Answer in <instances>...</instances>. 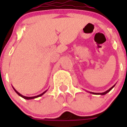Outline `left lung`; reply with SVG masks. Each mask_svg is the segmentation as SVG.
<instances>
[{"instance_id":"obj_1","label":"left lung","mask_w":127,"mask_h":127,"mask_svg":"<svg viewBox=\"0 0 127 127\" xmlns=\"http://www.w3.org/2000/svg\"><path fill=\"white\" fill-rule=\"evenodd\" d=\"M114 86H115V85H113V86H112L111 88H109V89L108 90L105 91V92H103V93H94V92H90V94H95V95H105V94H107V93H108V92H109L111 90L113 89V88H114Z\"/></svg>"}]
</instances>
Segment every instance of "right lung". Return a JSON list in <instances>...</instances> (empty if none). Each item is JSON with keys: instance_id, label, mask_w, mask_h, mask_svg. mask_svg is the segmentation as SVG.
Segmentation results:
<instances>
[{"instance_id": "obj_1", "label": "right lung", "mask_w": 127, "mask_h": 127, "mask_svg": "<svg viewBox=\"0 0 127 127\" xmlns=\"http://www.w3.org/2000/svg\"><path fill=\"white\" fill-rule=\"evenodd\" d=\"M13 89H14V90L15 91V92H16V94H17L18 95H19V96H20V97H22V98H25V99H27V100H30V99H33V98H37V97H41V96H42V95H43V94H45V93L46 92H47V90H46L45 92H44L43 93H42V94H40V95H37V96H34V97H26V96H23V95H22V94H20V93L18 92H17V91L15 89H14V87H13Z\"/></svg>"}]
</instances>
